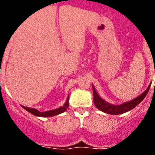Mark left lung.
<instances>
[{
	"instance_id": "8db88e82",
	"label": "left lung",
	"mask_w": 155,
	"mask_h": 155,
	"mask_svg": "<svg viewBox=\"0 0 155 155\" xmlns=\"http://www.w3.org/2000/svg\"><path fill=\"white\" fill-rule=\"evenodd\" d=\"M150 87V85H149V87H147V89L142 94H141L139 97H137V98H135L134 100H133L131 101L126 102V103L120 104V105H113V104H108V102H105L103 99H101L99 97V95L97 94L94 86H92L93 101H94L96 107L101 111L104 112V113L112 114V115H118V114H121V113H124L125 112L131 110L134 108H135L138 104L141 103L142 100L144 99L147 93H148V92H149Z\"/></svg>"
}]
</instances>
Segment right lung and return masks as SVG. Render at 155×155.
<instances>
[{"label":"right lung","mask_w":155,"mask_h":155,"mask_svg":"<svg viewBox=\"0 0 155 155\" xmlns=\"http://www.w3.org/2000/svg\"><path fill=\"white\" fill-rule=\"evenodd\" d=\"M69 97H68L67 99V101L64 104V105L60 107V108H55V109H53V110L51 111H46V112H40V111L35 109V108H27V107H25V106H22L23 108H25V110L28 111L29 113H32L33 115L38 116V117H53V116L58 115V114H60V113H63L67 110V108H68L69 106Z\"/></svg>","instance_id":"1"}]
</instances>
